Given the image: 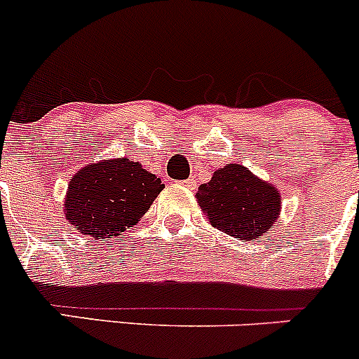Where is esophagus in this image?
I'll list each match as a JSON object with an SVG mask.
<instances>
[{"label":"esophagus","mask_w":359,"mask_h":359,"mask_svg":"<svg viewBox=\"0 0 359 359\" xmlns=\"http://www.w3.org/2000/svg\"><path fill=\"white\" fill-rule=\"evenodd\" d=\"M182 184H184V186L187 187V189H191V191L196 189V179H194V177H189V179L184 180Z\"/></svg>","instance_id":"obj_1"}]
</instances>
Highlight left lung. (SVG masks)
<instances>
[{
    "label": "left lung",
    "mask_w": 359,
    "mask_h": 359,
    "mask_svg": "<svg viewBox=\"0 0 359 359\" xmlns=\"http://www.w3.org/2000/svg\"><path fill=\"white\" fill-rule=\"evenodd\" d=\"M196 201L213 227L245 241L267 233L281 212L280 189L238 163L215 170Z\"/></svg>",
    "instance_id": "obj_1"
}]
</instances>
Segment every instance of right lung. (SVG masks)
Listing matches in <instances>:
<instances>
[{
	"label": "right lung",
	"mask_w": 359,
	"mask_h": 359,
	"mask_svg": "<svg viewBox=\"0 0 359 359\" xmlns=\"http://www.w3.org/2000/svg\"><path fill=\"white\" fill-rule=\"evenodd\" d=\"M163 187L161 179L139 161L90 163L69 179L64 215L85 236L106 240L135 226Z\"/></svg>",
	"instance_id": "right-lung-1"
}]
</instances>
